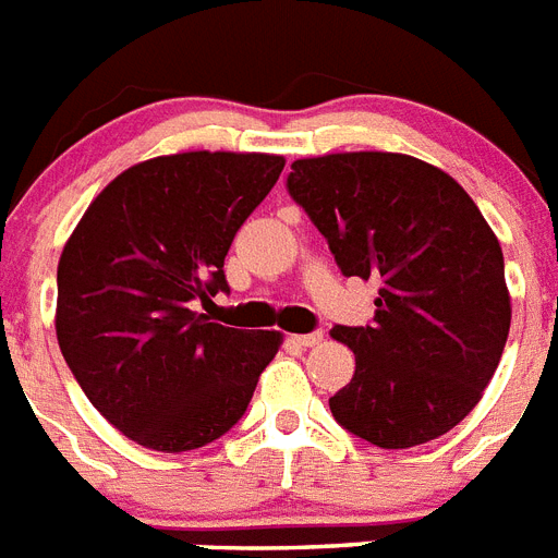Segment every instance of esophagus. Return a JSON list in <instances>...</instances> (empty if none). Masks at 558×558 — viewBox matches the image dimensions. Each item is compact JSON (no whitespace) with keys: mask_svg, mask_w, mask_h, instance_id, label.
Listing matches in <instances>:
<instances>
[{"mask_svg":"<svg viewBox=\"0 0 558 558\" xmlns=\"http://www.w3.org/2000/svg\"><path fill=\"white\" fill-rule=\"evenodd\" d=\"M294 343L306 345V349H312V345H320L323 343V331H312V335H298V337H294Z\"/></svg>","mask_w":558,"mask_h":558,"instance_id":"esophagus-1","label":"esophagus"}]
</instances>
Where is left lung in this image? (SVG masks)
<instances>
[{
    "label": "left lung",
    "mask_w": 558,
    "mask_h": 558,
    "mask_svg": "<svg viewBox=\"0 0 558 558\" xmlns=\"http://www.w3.org/2000/svg\"><path fill=\"white\" fill-rule=\"evenodd\" d=\"M292 198L345 278L377 283L372 326H335L354 377L335 420L377 448H414L462 423L488 388L510 329L502 246L471 195L402 153L298 158Z\"/></svg>",
    "instance_id": "obj_1"
}]
</instances>
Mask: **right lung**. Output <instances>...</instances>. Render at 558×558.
Returning <instances> with one entry per match:
<instances>
[{"instance_id": "1", "label": "right lung", "mask_w": 558, "mask_h": 558, "mask_svg": "<svg viewBox=\"0 0 558 558\" xmlns=\"http://www.w3.org/2000/svg\"><path fill=\"white\" fill-rule=\"evenodd\" d=\"M287 158L175 153L98 192L59 257L56 337L112 428L181 453L227 434L278 354L280 331H243L195 312L227 292L223 257Z\"/></svg>"}]
</instances>
